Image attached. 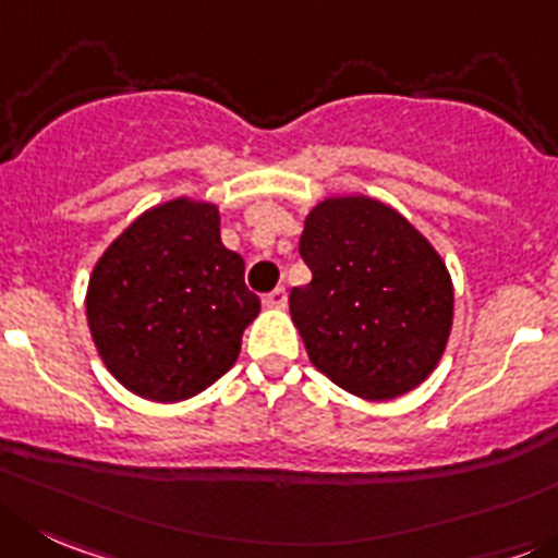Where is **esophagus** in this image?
I'll list each match as a JSON object with an SVG mask.
<instances>
[{"label":"esophagus","mask_w":558,"mask_h":558,"mask_svg":"<svg viewBox=\"0 0 558 558\" xmlns=\"http://www.w3.org/2000/svg\"><path fill=\"white\" fill-rule=\"evenodd\" d=\"M286 303H289V294H286L283 286H278V289H272L269 294H264V305H267V308H286Z\"/></svg>","instance_id":"esophagus-1"}]
</instances>
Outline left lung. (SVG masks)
Returning a JSON list of instances; mask_svg holds the SVG:
<instances>
[{
    "label": "left lung",
    "instance_id": "1",
    "mask_svg": "<svg viewBox=\"0 0 558 558\" xmlns=\"http://www.w3.org/2000/svg\"><path fill=\"white\" fill-rule=\"evenodd\" d=\"M311 283L289 294L311 363L363 399L402 397L446 350L454 291L432 244L385 203L330 197L305 220Z\"/></svg>",
    "mask_w": 558,
    "mask_h": 558
}]
</instances>
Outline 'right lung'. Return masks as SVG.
Here are the masks:
<instances>
[{
  "instance_id": "1",
  "label": "right lung",
  "mask_w": 558,
  "mask_h": 558,
  "mask_svg": "<svg viewBox=\"0 0 558 558\" xmlns=\"http://www.w3.org/2000/svg\"><path fill=\"white\" fill-rule=\"evenodd\" d=\"M258 311L242 255L220 239L217 206L186 197L134 220L87 286L98 355L118 383L154 402H181L220 379Z\"/></svg>"
}]
</instances>
